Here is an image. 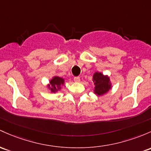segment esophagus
Here are the masks:
<instances>
[{"label": "esophagus", "mask_w": 151, "mask_h": 151, "mask_svg": "<svg viewBox=\"0 0 151 151\" xmlns=\"http://www.w3.org/2000/svg\"><path fill=\"white\" fill-rule=\"evenodd\" d=\"M74 81L75 82H79L80 81V77H75L74 78Z\"/></svg>", "instance_id": "1"}]
</instances>
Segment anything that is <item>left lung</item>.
<instances>
[{
    "label": "left lung",
    "instance_id": "left-lung-1",
    "mask_svg": "<svg viewBox=\"0 0 151 151\" xmlns=\"http://www.w3.org/2000/svg\"><path fill=\"white\" fill-rule=\"evenodd\" d=\"M93 82H94V93L97 95L105 94L111 88L110 79L107 76H104L101 73L96 72L93 75Z\"/></svg>",
    "mask_w": 151,
    "mask_h": 151
}]
</instances>
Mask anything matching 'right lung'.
Masks as SVG:
<instances>
[{
    "label": "right lung",
    "mask_w": 151,
    "mask_h": 151,
    "mask_svg": "<svg viewBox=\"0 0 151 151\" xmlns=\"http://www.w3.org/2000/svg\"><path fill=\"white\" fill-rule=\"evenodd\" d=\"M64 79L62 78H60L59 77H54L50 81V84H49V87H50L51 92H56L58 89H60L61 85L64 84ZM51 87H50V85Z\"/></svg>",
    "instance_id": "add662e5"
}]
</instances>
